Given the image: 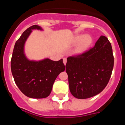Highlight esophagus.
<instances>
[{"label": "esophagus", "mask_w": 125, "mask_h": 125, "mask_svg": "<svg viewBox=\"0 0 125 125\" xmlns=\"http://www.w3.org/2000/svg\"><path fill=\"white\" fill-rule=\"evenodd\" d=\"M66 62H67V59H66V58H63V63L64 64L66 65Z\"/></svg>", "instance_id": "1"}]
</instances>
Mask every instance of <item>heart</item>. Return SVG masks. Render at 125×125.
Instances as JSON below:
<instances>
[{"instance_id":"1","label":"heart","mask_w":125,"mask_h":125,"mask_svg":"<svg viewBox=\"0 0 125 125\" xmlns=\"http://www.w3.org/2000/svg\"><path fill=\"white\" fill-rule=\"evenodd\" d=\"M81 42L80 46L78 48V52H82L86 49L89 45L91 44L92 42V38L89 36H85V35H78L74 39V42L78 43Z\"/></svg>"}]
</instances>
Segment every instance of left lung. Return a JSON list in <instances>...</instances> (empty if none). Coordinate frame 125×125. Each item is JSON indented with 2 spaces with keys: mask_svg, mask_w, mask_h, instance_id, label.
<instances>
[{
  "mask_svg": "<svg viewBox=\"0 0 125 125\" xmlns=\"http://www.w3.org/2000/svg\"><path fill=\"white\" fill-rule=\"evenodd\" d=\"M113 66L111 44L104 36L89 50L68 57L66 71L72 95L86 99L100 93L109 82Z\"/></svg>",
  "mask_w": 125,
  "mask_h": 125,
  "instance_id": "1",
  "label": "left lung"
}]
</instances>
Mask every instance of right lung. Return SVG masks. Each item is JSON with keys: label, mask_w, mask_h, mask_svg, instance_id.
Listing matches in <instances>:
<instances>
[{"label": "right lung", "mask_w": 125, "mask_h": 125, "mask_svg": "<svg viewBox=\"0 0 125 125\" xmlns=\"http://www.w3.org/2000/svg\"><path fill=\"white\" fill-rule=\"evenodd\" d=\"M42 30L37 25L25 30L16 41L11 59V71L15 84L26 96L45 98L50 94L56 78L65 70L62 59L54 61L48 58L35 61L27 59L24 45L32 30Z\"/></svg>", "instance_id": "add662e5"}]
</instances>
